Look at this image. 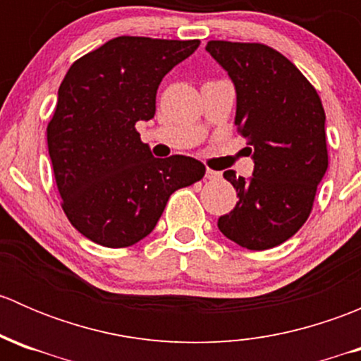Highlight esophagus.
<instances>
[{"instance_id": "esophagus-1", "label": "esophagus", "mask_w": 361, "mask_h": 361, "mask_svg": "<svg viewBox=\"0 0 361 361\" xmlns=\"http://www.w3.org/2000/svg\"><path fill=\"white\" fill-rule=\"evenodd\" d=\"M206 178L207 180H220L221 178V173H218V171H213V169H206Z\"/></svg>"}]
</instances>
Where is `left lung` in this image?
<instances>
[{"mask_svg":"<svg viewBox=\"0 0 361 361\" xmlns=\"http://www.w3.org/2000/svg\"><path fill=\"white\" fill-rule=\"evenodd\" d=\"M206 50L234 83V123L255 164L250 178L224 173L239 202L218 218V228L243 248H274L305 224L329 167L322 99L271 47L213 39Z\"/></svg>","mask_w":361,"mask_h":361,"instance_id":"1","label":"left lung"}]
</instances>
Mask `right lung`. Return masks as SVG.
Returning a JSON list of instances; mask_svg holds the SVG:
<instances>
[{"mask_svg": "<svg viewBox=\"0 0 361 361\" xmlns=\"http://www.w3.org/2000/svg\"><path fill=\"white\" fill-rule=\"evenodd\" d=\"M199 43L118 36L68 69L47 141L64 213L90 241L136 245L154 231L171 194L206 173L185 155L155 159L136 130L154 118L164 76Z\"/></svg>", "mask_w": 361, "mask_h": 361, "instance_id": "obj_1", "label": "right lung"}]
</instances>
